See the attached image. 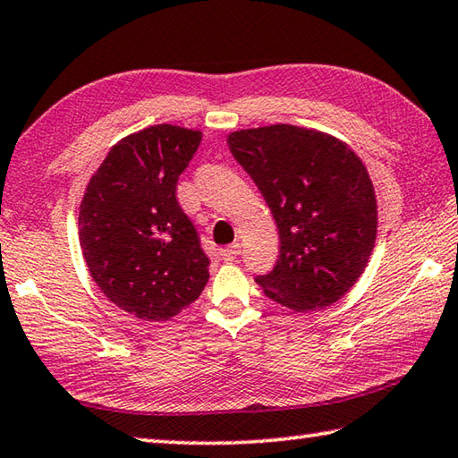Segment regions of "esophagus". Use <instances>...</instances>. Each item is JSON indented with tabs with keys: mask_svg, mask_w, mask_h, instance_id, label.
<instances>
[{
	"mask_svg": "<svg viewBox=\"0 0 458 458\" xmlns=\"http://www.w3.org/2000/svg\"><path fill=\"white\" fill-rule=\"evenodd\" d=\"M220 256H222L224 262L236 260V258L240 256V244H232L228 248H224V250H220Z\"/></svg>",
	"mask_w": 458,
	"mask_h": 458,
	"instance_id": "1",
	"label": "esophagus"
}]
</instances>
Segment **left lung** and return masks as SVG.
I'll use <instances>...</instances> for the list:
<instances>
[{
    "label": "left lung",
    "mask_w": 458,
    "mask_h": 458,
    "mask_svg": "<svg viewBox=\"0 0 458 458\" xmlns=\"http://www.w3.org/2000/svg\"><path fill=\"white\" fill-rule=\"evenodd\" d=\"M274 216L278 262L258 276L264 294L294 312L340 301L369 266L378 206L367 165L343 140L272 123L228 134Z\"/></svg>",
    "instance_id": "obj_1"
}]
</instances>
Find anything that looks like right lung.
Here are the masks:
<instances>
[{
  "label": "right lung",
  "instance_id": "obj_1",
  "mask_svg": "<svg viewBox=\"0 0 458 458\" xmlns=\"http://www.w3.org/2000/svg\"><path fill=\"white\" fill-rule=\"evenodd\" d=\"M200 130L157 123L122 138L89 178L78 236L107 301L148 322L170 320L202 294L210 260L176 200Z\"/></svg>",
  "mask_w": 458,
  "mask_h": 458
}]
</instances>
